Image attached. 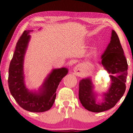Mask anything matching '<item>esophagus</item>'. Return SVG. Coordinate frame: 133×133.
<instances>
[{
  "instance_id": "obj_1",
  "label": "esophagus",
  "mask_w": 133,
  "mask_h": 133,
  "mask_svg": "<svg viewBox=\"0 0 133 133\" xmlns=\"http://www.w3.org/2000/svg\"><path fill=\"white\" fill-rule=\"evenodd\" d=\"M76 70H78V69L77 67V68H76Z\"/></svg>"
}]
</instances>
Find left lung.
I'll use <instances>...</instances> for the list:
<instances>
[{"mask_svg":"<svg viewBox=\"0 0 133 133\" xmlns=\"http://www.w3.org/2000/svg\"><path fill=\"white\" fill-rule=\"evenodd\" d=\"M101 63L108 73L111 83L109 90L103 94L101 103H96V94L90 78H83L79 83L78 97L85 109L90 111L100 112L113 107L122 97L125 91V82L128 64L120 40L116 31L112 30L111 40L102 56Z\"/></svg>","mask_w":133,"mask_h":133,"instance_id":"obj_1","label":"left lung"}]
</instances>
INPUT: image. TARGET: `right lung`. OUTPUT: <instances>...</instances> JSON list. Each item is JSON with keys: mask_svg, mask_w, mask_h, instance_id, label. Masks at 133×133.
<instances>
[{"mask_svg": "<svg viewBox=\"0 0 133 133\" xmlns=\"http://www.w3.org/2000/svg\"><path fill=\"white\" fill-rule=\"evenodd\" d=\"M33 30H25L16 46L9 69L8 84L10 93L20 106L30 112H44L52 107L56 97V90L60 81L68 73L65 67L53 69L37 92L29 91L24 82L23 62Z\"/></svg>", "mask_w": 133, "mask_h": 133, "instance_id": "1", "label": "right lung"}]
</instances>
